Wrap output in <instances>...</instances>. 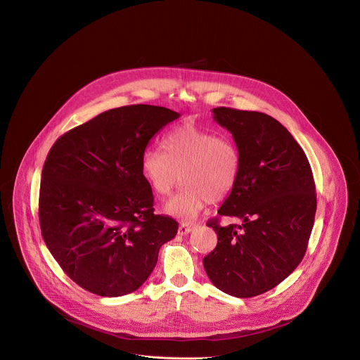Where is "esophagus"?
<instances>
[{"label":"esophagus","instance_id":"34e87169","mask_svg":"<svg viewBox=\"0 0 360 360\" xmlns=\"http://www.w3.org/2000/svg\"><path fill=\"white\" fill-rule=\"evenodd\" d=\"M195 227H196V224H193V223H181L179 229H178V233L181 236H185V234H189Z\"/></svg>","mask_w":360,"mask_h":360}]
</instances>
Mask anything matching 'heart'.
<instances>
[{
	"mask_svg": "<svg viewBox=\"0 0 360 360\" xmlns=\"http://www.w3.org/2000/svg\"><path fill=\"white\" fill-rule=\"evenodd\" d=\"M161 153L144 151L141 175L154 195H171L179 179L184 186L165 205L167 214L191 220L210 203L231 195L241 174V155L237 144L227 136L191 124L167 133Z\"/></svg>",
	"mask_w": 360,
	"mask_h": 360,
	"instance_id": "1",
	"label": "heart"
}]
</instances>
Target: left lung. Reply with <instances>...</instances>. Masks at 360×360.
Listing matches in <instances>:
<instances>
[{
	"mask_svg": "<svg viewBox=\"0 0 360 360\" xmlns=\"http://www.w3.org/2000/svg\"><path fill=\"white\" fill-rule=\"evenodd\" d=\"M241 155L237 186L219 209L241 224L207 221L216 248L203 258L212 283L234 297H254L283 282L302 262L317 210L310 162L289 130L266 113L214 108Z\"/></svg>",
	"mask_w": 360,
	"mask_h": 360,
	"instance_id": "8db88e82",
	"label": "left lung"
}]
</instances>
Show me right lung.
I'll use <instances>...</instances> for the list:
<instances>
[{
    "mask_svg": "<svg viewBox=\"0 0 360 360\" xmlns=\"http://www.w3.org/2000/svg\"><path fill=\"white\" fill-rule=\"evenodd\" d=\"M179 117L162 106L106 110L64 133L41 171V237L67 276L103 297L137 290L178 223L154 214L153 191L141 175L148 141Z\"/></svg>",
    "mask_w": 360,
    "mask_h": 360,
    "instance_id": "obj_1",
    "label": "right lung"
}]
</instances>
